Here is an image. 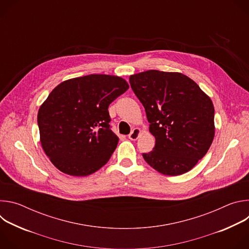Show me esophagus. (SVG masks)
<instances>
[{"mask_svg": "<svg viewBox=\"0 0 249 249\" xmlns=\"http://www.w3.org/2000/svg\"><path fill=\"white\" fill-rule=\"evenodd\" d=\"M141 132H142V131H141L140 128H135V129H133L132 132L128 135V138H129L130 140H132V141H136V140L139 138Z\"/></svg>", "mask_w": 249, "mask_h": 249, "instance_id": "34e87169", "label": "esophagus"}]
</instances>
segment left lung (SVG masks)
Returning a JSON list of instances; mask_svg holds the SVG:
<instances>
[{
	"mask_svg": "<svg viewBox=\"0 0 249 249\" xmlns=\"http://www.w3.org/2000/svg\"><path fill=\"white\" fill-rule=\"evenodd\" d=\"M133 91L144 105L154 150L144 160L164 175L192 169L208 152L215 136L211 98L187 76L150 70L130 76Z\"/></svg>",
	"mask_w": 249,
	"mask_h": 249,
	"instance_id": "obj_1",
	"label": "left lung"
}]
</instances>
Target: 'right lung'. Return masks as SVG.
Listing matches in <instances>:
<instances>
[{"label": "right lung", "instance_id": "right-lung-1", "mask_svg": "<svg viewBox=\"0 0 249 249\" xmlns=\"http://www.w3.org/2000/svg\"><path fill=\"white\" fill-rule=\"evenodd\" d=\"M129 89L117 76L89 75L59 84L37 114L40 142L51 162L72 176L107 162L119 138L110 129L109 104Z\"/></svg>", "mask_w": 249, "mask_h": 249}]
</instances>
